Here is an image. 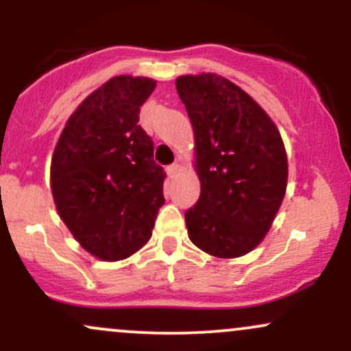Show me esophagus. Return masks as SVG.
<instances>
[{"instance_id":"obj_1","label":"esophagus","mask_w":351,"mask_h":351,"mask_svg":"<svg viewBox=\"0 0 351 351\" xmlns=\"http://www.w3.org/2000/svg\"><path fill=\"white\" fill-rule=\"evenodd\" d=\"M167 173L170 178H173V176H176L180 173V165L178 163H173L170 165V167H167Z\"/></svg>"}]
</instances>
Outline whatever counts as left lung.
I'll use <instances>...</instances> for the list:
<instances>
[{"label":"left lung","instance_id":"left-lung-1","mask_svg":"<svg viewBox=\"0 0 351 351\" xmlns=\"http://www.w3.org/2000/svg\"><path fill=\"white\" fill-rule=\"evenodd\" d=\"M176 90L195 134L198 203L184 213L191 243L232 259L257 247L287 189V153L276 123L223 75H180Z\"/></svg>","mask_w":351,"mask_h":351}]
</instances>
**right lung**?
Masks as SVG:
<instances>
[{"instance_id":"obj_1","label":"right lung","mask_w":351,"mask_h":351,"mask_svg":"<svg viewBox=\"0 0 351 351\" xmlns=\"http://www.w3.org/2000/svg\"><path fill=\"white\" fill-rule=\"evenodd\" d=\"M155 86L134 75L107 80L75 108L52 153L51 191L60 219L88 254L107 263L150 241L165 203V171L138 125Z\"/></svg>"}]
</instances>
